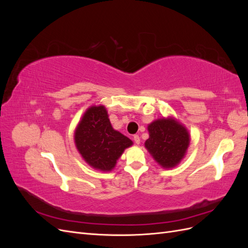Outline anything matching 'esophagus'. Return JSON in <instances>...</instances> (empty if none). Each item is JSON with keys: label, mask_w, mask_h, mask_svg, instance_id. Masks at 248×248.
<instances>
[{"label": "esophagus", "mask_w": 248, "mask_h": 248, "mask_svg": "<svg viewBox=\"0 0 248 248\" xmlns=\"http://www.w3.org/2000/svg\"><path fill=\"white\" fill-rule=\"evenodd\" d=\"M133 140H134V142H136L137 145H140V139L139 136H134V137H133Z\"/></svg>", "instance_id": "obj_1"}]
</instances>
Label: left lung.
Returning a JSON list of instances; mask_svg holds the SVG:
<instances>
[{
    "instance_id": "8db88e82",
    "label": "left lung",
    "mask_w": 248,
    "mask_h": 248,
    "mask_svg": "<svg viewBox=\"0 0 248 248\" xmlns=\"http://www.w3.org/2000/svg\"><path fill=\"white\" fill-rule=\"evenodd\" d=\"M145 148L163 169H172L183 160L190 144L186 127L174 117L156 119L148 124Z\"/></svg>"
}]
</instances>
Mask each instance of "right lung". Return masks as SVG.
Listing matches in <instances>:
<instances>
[{
    "instance_id": "add662e5",
    "label": "right lung",
    "mask_w": 248,
    "mask_h": 248,
    "mask_svg": "<svg viewBox=\"0 0 248 248\" xmlns=\"http://www.w3.org/2000/svg\"><path fill=\"white\" fill-rule=\"evenodd\" d=\"M78 153L90 167L110 171L125 149L133 145L130 139L112 128L104 106H92L85 111L74 131Z\"/></svg>"
}]
</instances>
